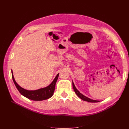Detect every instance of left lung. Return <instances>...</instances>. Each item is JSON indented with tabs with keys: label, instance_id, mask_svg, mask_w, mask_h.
<instances>
[{
	"label": "left lung",
	"instance_id": "1",
	"mask_svg": "<svg viewBox=\"0 0 129 129\" xmlns=\"http://www.w3.org/2000/svg\"><path fill=\"white\" fill-rule=\"evenodd\" d=\"M73 89L74 90V91L75 92L76 94L78 96V97H79L80 99H81L82 100L85 101H87L88 102H100L99 101H96V100H91L90 99L88 98V97L85 96L84 95H83V94H82L80 92V91L78 90L76 88L75 85H74L73 82Z\"/></svg>",
	"mask_w": 129,
	"mask_h": 129
}]
</instances>
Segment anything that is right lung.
<instances>
[{
  "label": "right lung",
  "instance_id": "1",
  "mask_svg": "<svg viewBox=\"0 0 129 129\" xmlns=\"http://www.w3.org/2000/svg\"><path fill=\"white\" fill-rule=\"evenodd\" d=\"M11 72L13 81L18 91L22 95L26 97V98L33 101H42L50 98L53 96L54 90H55V84L58 75H59V74H58L52 82L47 87L38 89L36 90H27L21 88L17 84L14 80L12 70Z\"/></svg>",
  "mask_w": 129,
  "mask_h": 129
}]
</instances>
